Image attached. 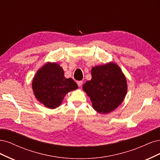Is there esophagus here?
I'll list each match as a JSON object with an SVG mask.
<instances>
[{
    "label": "esophagus",
    "mask_w": 160,
    "mask_h": 160,
    "mask_svg": "<svg viewBox=\"0 0 160 160\" xmlns=\"http://www.w3.org/2000/svg\"><path fill=\"white\" fill-rule=\"evenodd\" d=\"M82 83H83L82 81H77V84H78V86L79 87H80L82 85Z\"/></svg>",
    "instance_id": "esophagus-1"
}]
</instances>
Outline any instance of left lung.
I'll use <instances>...</instances> for the list:
<instances>
[{"mask_svg": "<svg viewBox=\"0 0 160 160\" xmlns=\"http://www.w3.org/2000/svg\"><path fill=\"white\" fill-rule=\"evenodd\" d=\"M92 79L82 89L90 97L94 109L100 114L114 110L124 100L128 90L125 75L120 66L112 62L93 67Z\"/></svg>", "mask_w": 160, "mask_h": 160, "instance_id": "1", "label": "left lung"}]
</instances>
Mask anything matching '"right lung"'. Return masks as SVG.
Listing matches in <instances>:
<instances>
[{"instance_id": "1", "label": "right lung", "mask_w": 160, "mask_h": 160, "mask_svg": "<svg viewBox=\"0 0 160 160\" xmlns=\"http://www.w3.org/2000/svg\"><path fill=\"white\" fill-rule=\"evenodd\" d=\"M33 93L45 107L55 109L68 92L78 88L76 82L64 76L62 68L57 62L44 64L37 72L32 82Z\"/></svg>"}]
</instances>
